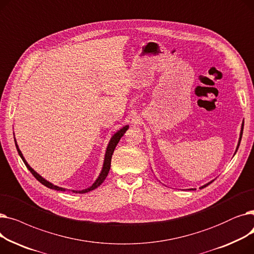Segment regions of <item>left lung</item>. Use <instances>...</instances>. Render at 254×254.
Listing matches in <instances>:
<instances>
[{
    "label": "left lung",
    "instance_id": "1",
    "mask_svg": "<svg viewBox=\"0 0 254 254\" xmlns=\"http://www.w3.org/2000/svg\"><path fill=\"white\" fill-rule=\"evenodd\" d=\"M243 128H244V123H242V126H241V131H240V138H239V141H238V145H237V148H236V151H235V154H236V152H237V150H238V148H239V146H240V143H241V139H242V135H243ZM234 154V155H235ZM213 181L214 180H212V181H210V182H208V183H206L205 185H203V186H201V188L199 189H204V188H206L207 185H209L210 183H212ZM195 189H190V190H194Z\"/></svg>",
    "mask_w": 254,
    "mask_h": 254
}]
</instances>
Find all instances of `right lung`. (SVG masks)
Returning a JSON list of instances; mask_svg holds the SVG:
<instances>
[{"instance_id":"add662e5","label":"right lung","mask_w":254,"mask_h":254,"mask_svg":"<svg viewBox=\"0 0 254 254\" xmlns=\"http://www.w3.org/2000/svg\"><path fill=\"white\" fill-rule=\"evenodd\" d=\"M127 128H128V126L123 127L122 128L118 129V130L115 132V134L111 137V139H110V141H109V143H108V146H107V148H106V153H105V158H104V163H103V168H102V170H101L100 175L98 176V178L96 179V181L93 182V183L89 186V188H87V189H85V190H65V189H64V188H60V186L52 184L51 182H49V181H47L45 178H43L41 175H39L38 173H37L28 163H26L25 158L23 157V155H22V153H21V151H20V149H19V147H18V145H17V142H16L15 138H14V141H15V146H16L17 152H18L19 156L21 157L22 162L24 163V165L26 166V168L29 169V171L32 173V174L34 175V177H35L40 183H42L43 185L46 186V188H48V189H50V190H61V191H65V190H69V191H70V190H71V191L74 192V193H85V192H88V191H90V190H93L95 189H97L98 186H100V185L104 182V180L106 179L107 175H108V173H109L110 167H111V158H112V154H113V152H114V149H115V147H116V145L118 144L120 138H122V137L125 135V132L127 130Z\"/></svg>"}]
</instances>
